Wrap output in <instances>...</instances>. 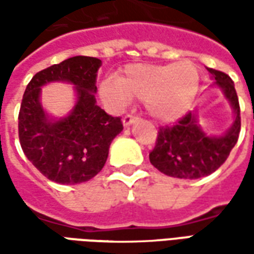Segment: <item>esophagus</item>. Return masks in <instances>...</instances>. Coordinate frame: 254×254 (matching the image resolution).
Returning <instances> with one entry per match:
<instances>
[{"instance_id":"34e87169","label":"esophagus","mask_w":254,"mask_h":254,"mask_svg":"<svg viewBox=\"0 0 254 254\" xmlns=\"http://www.w3.org/2000/svg\"><path fill=\"white\" fill-rule=\"evenodd\" d=\"M137 121V117L132 116V114H127V116L122 118V124H124V127H130L133 122Z\"/></svg>"}]
</instances>
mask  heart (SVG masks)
<instances>
[{"instance_id": "obj_1", "label": "heart", "mask_w": 254, "mask_h": 254, "mask_svg": "<svg viewBox=\"0 0 254 254\" xmlns=\"http://www.w3.org/2000/svg\"><path fill=\"white\" fill-rule=\"evenodd\" d=\"M200 85V73L190 60L176 64H134L124 69L118 80L100 84L102 98L117 106L129 98L145 100L149 116L160 122H173L190 107Z\"/></svg>"}]
</instances>
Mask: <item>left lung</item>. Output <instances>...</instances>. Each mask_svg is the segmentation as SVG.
Instances as JSON below:
<instances>
[{
  "instance_id": "8db88e82",
  "label": "left lung",
  "mask_w": 254,
  "mask_h": 254,
  "mask_svg": "<svg viewBox=\"0 0 254 254\" xmlns=\"http://www.w3.org/2000/svg\"><path fill=\"white\" fill-rule=\"evenodd\" d=\"M215 85L222 88L234 110V124L223 136H208L197 125L194 114L188 113L173 127H159L156 144L149 152V162L160 173L174 178L196 180L212 174L229 158L241 130L240 102L234 81L229 74L208 67Z\"/></svg>"
}]
</instances>
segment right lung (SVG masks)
Listing matches in <instances>:
<instances>
[{
    "label": "right lung",
    "instance_id": "1",
    "mask_svg": "<svg viewBox=\"0 0 254 254\" xmlns=\"http://www.w3.org/2000/svg\"><path fill=\"white\" fill-rule=\"evenodd\" d=\"M99 58L76 56L38 72L23 95L19 113V140L23 152L50 181L74 185L94 178L105 166L111 141L124 129L121 117H111L96 105ZM66 81L75 85L78 102L71 114L58 122L41 109L45 83Z\"/></svg>",
    "mask_w": 254,
    "mask_h": 254
}]
</instances>
